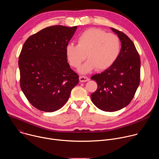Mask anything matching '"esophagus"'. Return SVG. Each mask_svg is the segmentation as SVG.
Here are the masks:
<instances>
[{
	"label": "esophagus",
	"mask_w": 159,
	"mask_h": 159,
	"mask_svg": "<svg viewBox=\"0 0 159 159\" xmlns=\"http://www.w3.org/2000/svg\"><path fill=\"white\" fill-rule=\"evenodd\" d=\"M88 80H89V79L87 77H85V76H80L79 77V81L80 82H85Z\"/></svg>",
	"instance_id": "34e87169"
}]
</instances>
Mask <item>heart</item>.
<instances>
[{
	"label": "heart",
	"instance_id": "b5f03b06",
	"mask_svg": "<svg viewBox=\"0 0 159 159\" xmlns=\"http://www.w3.org/2000/svg\"><path fill=\"white\" fill-rule=\"evenodd\" d=\"M66 55L71 66L78 68L87 57L88 60L79 68V72L85 74L98 67L106 69L117 59L120 52L118 37L96 28L84 31L78 39V44L69 43L66 47Z\"/></svg>",
	"mask_w": 159,
	"mask_h": 159
}]
</instances>
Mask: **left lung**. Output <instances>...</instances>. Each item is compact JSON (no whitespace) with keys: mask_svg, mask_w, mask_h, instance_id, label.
Instances as JSON below:
<instances>
[{"mask_svg":"<svg viewBox=\"0 0 159 159\" xmlns=\"http://www.w3.org/2000/svg\"><path fill=\"white\" fill-rule=\"evenodd\" d=\"M111 29L121 41V50L114 63L91 77L97 82L98 89L90 95L93 104L107 112L120 110L129 104L140 80V59L134 43L123 32Z\"/></svg>","mask_w":159,"mask_h":159,"instance_id":"1","label":"left lung"}]
</instances>
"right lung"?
Returning <instances> with one entry per match:
<instances>
[{"label":"right lung","mask_w":159,"mask_h":159,"mask_svg":"<svg viewBox=\"0 0 159 159\" xmlns=\"http://www.w3.org/2000/svg\"><path fill=\"white\" fill-rule=\"evenodd\" d=\"M77 26H53L29 37L19 57L20 85L36 109L53 112L68 101L79 75L67 62L66 47Z\"/></svg>","instance_id":"1"}]
</instances>
